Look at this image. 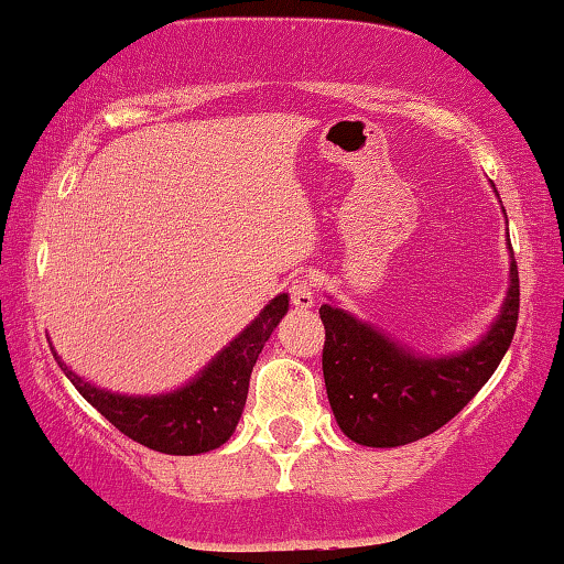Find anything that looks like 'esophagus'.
Masks as SVG:
<instances>
[{"label":"esophagus","instance_id":"34e87169","mask_svg":"<svg viewBox=\"0 0 564 564\" xmlns=\"http://www.w3.org/2000/svg\"><path fill=\"white\" fill-rule=\"evenodd\" d=\"M315 294H317V288H315V282H312V276L302 274V276H297V280H292L290 300L297 310H310L312 304H315Z\"/></svg>","mask_w":564,"mask_h":564}]
</instances>
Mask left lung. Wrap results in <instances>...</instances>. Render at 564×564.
Here are the masks:
<instances>
[{
  "mask_svg": "<svg viewBox=\"0 0 564 564\" xmlns=\"http://www.w3.org/2000/svg\"><path fill=\"white\" fill-rule=\"evenodd\" d=\"M517 312L514 260L500 315L477 345L455 355H414L349 312L322 304V372L339 430L365 447H400L437 432L495 375L514 337Z\"/></svg>",
  "mask_w": 564,
  "mask_h": 564,
  "instance_id": "obj_1",
  "label": "left lung"
}]
</instances>
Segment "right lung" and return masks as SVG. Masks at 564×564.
<instances>
[{"label":"right lung","instance_id":"obj_1","mask_svg":"<svg viewBox=\"0 0 564 564\" xmlns=\"http://www.w3.org/2000/svg\"><path fill=\"white\" fill-rule=\"evenodd\" d=\"M288 307V294H276L195 380L167 394L129 397L99 390L72 372L54 347L52 352L77 392L122 435L164 455H202L232 437L247 402L249 375Z\"/></svg>","mask_w":564,"mask_h":564}]
</instances>
